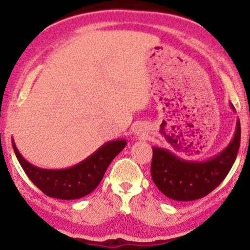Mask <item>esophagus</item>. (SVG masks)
I'll use <instances>...</instances> for the list:
<instances>
[{"label":"esophagus","instance_id":"34e87169","mask_svg":"<svg viewBox=\"0 0 250 250\" xmlns=\"http://www.w3.org/2000/svg\"><path fill=\"white\" fill-rule=\"evenodd\" d=\"M142 133H143L142 128H140V129H139V130H136V134H137V135H142Z\"/></svg>","mask_w":250,"mask_h":250}]
</instances>
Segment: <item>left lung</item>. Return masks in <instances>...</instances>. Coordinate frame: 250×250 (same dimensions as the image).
<instances>
[{"mask_svg": "<svg viewBox=\"0 0 250 250\" xmlns=\"http://www.w3.org/2000/svg\"><path fill=\"white\" fill-rule=\"evenodd\" d=\"M235 111L234 105L229 103ZM241 141L240 120L229 145L203 161L185 160L169 149L153 147L150 173L162 194L175 201H194L208 195L225 180L236 160Z\"/></svg>", "mask_w": 250, "mask_h": 250, "instance_id": "1", "label": "left lung"}]
</instances>
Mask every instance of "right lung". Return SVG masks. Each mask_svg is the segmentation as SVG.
<instances>
[{
	"instance_id": "add662e5",
	"label": "right lung",
	"mask_w": 250,
	"mask_h": 250,
	"mask_svg": "<svg viewBox=\"0 0 250 250\" xmlns=\"http://www.w3.org/2000/svg\"><path fill=\"white\" fill-rule=\"evenodd\" d=\"M20 165L31 182L49 197L59 200H76L90 194L104 176L110 162L127 145L123 139L105 142L90 156L73 167L44 169L31 165L22 156L11 139Z\"/></svg>"
}]
</instances>
